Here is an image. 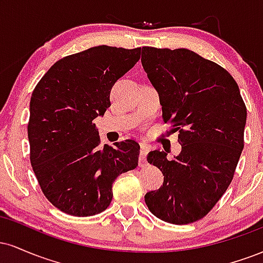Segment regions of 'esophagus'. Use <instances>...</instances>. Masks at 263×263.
I'll return each instance as SVG.
<instances>
[{"label": "esophagus", "mask_w": 263, "mask_h": 263, "mask_svg": "<svg viewBox=\"0 0 263 263\" xmlns=\"http://www.w3.org/2000/svg\"><path fill=\"white\" fill-rule=\"evenodd\" d=\"M149 147L146 143H141V151H140V165H143L146 163V157L148 153Z\"/></svg>", "instance_id": "1"}]
</instances>
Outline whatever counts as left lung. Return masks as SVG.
I'll use <instances>...</instances> for the list:
<instances>
[{
	"label": "left lung",
	"mask_w": 263,
	"mask_h": 263,
	"mask_svg": "<svg viewBox=\"0 0 263 263\" xmlns=\"http://www.w3.org/2000/svg\"><path fill=\"white\" fill-rule=\"evenodd\" d=\"M142 66L156 87L164 123L178 131L182 152L147 156L164 176L144 201L153 215L176 225L203 219L234 178L243 149L247 110L226 69L189 49L142 48Z\"/></svg>",
	"instance_id": "left-lung-1"
}]
</instances>
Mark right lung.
<instances>
[{
  "label": "right lung",
  "instance_id": "1",
  "mask_svg": "<svg viewBox=\"0 0 263 263\" xmlns=\"http://www.w3.org/2000/svg\"><path fill=\"white\" fill-rule=\"evenodd\" d=\"M140 57L141 48H89L54 63L33 90L29 159L45 198L63 213L91 216L107 209L115 179L138 165L140 144L101 147L93 120L111 106L114 84Z\"/></svg>",
  "mask_w": 263,
  "mask_h": 263
}]
</instances>
